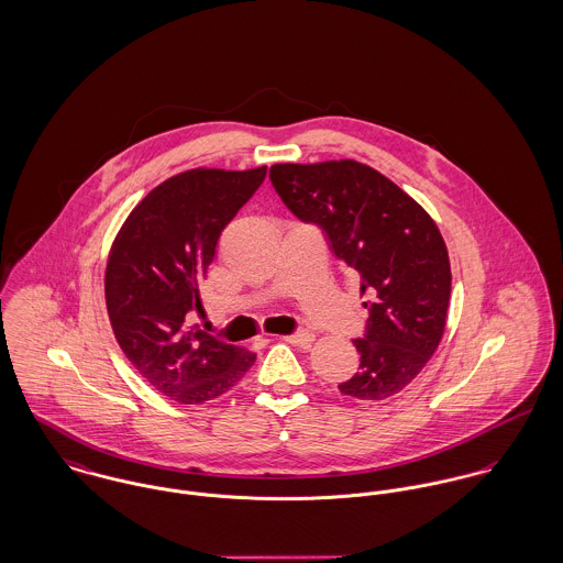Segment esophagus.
<instances>
[{
    "instance_id": "34e87169",
    "label": "esophagus",
    "mask_w": 563,
    "mask_h": 563,
    "mask_svg": "<svg viewBox=\"0 0 563 563\" xmlns=\"http://www.w3.org/2000/svg\"><path fill=\"white\" fill-rule=\"evenodd\" d=\"M285 341H287V343H291V345L308 349V346L312 345V341H314V334H312V332H296V334L285 336Z\"/></svg>"
}]
</instances>
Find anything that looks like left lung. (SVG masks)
Returning a JSON list of instances; mask_svg holds the SVG:
<instances>
[{
  "mask_svg": "<svg viewBox=\"0 0 563 563\" xmlns=\"http://www.w3.org/2000/svg\"><path fill=\"white\" fill-rule=\"evenodd\" d=\"M285 206L323 229L332 253L353 267L368 321L353 341L360 371L339 389L384 400L407 388L441 343L452 272L445 242L429 212L386 175L357 161L269 167Z\"/></svg>",
  "mask_w": 563,
  "mask_h": 563,
  "instance_id": "8db88e82",
  "label": "left lung"
}]
</instances>
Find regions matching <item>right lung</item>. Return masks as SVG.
I'll use <instances>...</instances> for the list:
<instances>
[{
    "mask_svg": "<svg viewBox=\"0 0 563 563\" xmlns=\"http://www.w3.org/2000/svg\"><path fill=\"white\" fill-rule=\"evenodd\" d=\"M265 172L199 167L174 175L130 212L111 244L104 300L115 341L136 373L179 405L227 394L257 360L186 319L190 310L203 312L201 285L220 231Z\"/></svg>",
    "mask_w": 563,
    "mask_h": 563,
    "instance_id": "1",
    "label": "right lung"
}]
</instances>
